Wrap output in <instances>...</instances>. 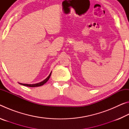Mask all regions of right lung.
I'll list each match as a JSON object with an SVG mask.
<instances>
[{"instance_id":"add662e5","label":"right lung","mask_w":129,"mask_h":129,"mask_svg":"<svg viewBox=\"0 0 129 129\" xmlns=\"http://www.w3.org/2000/svg\"><path fill=\"white\" fill-rule=\"evenodd\" d=\"M51 73L52 72H51V73L49 74V75L48 76V77L46 79H45L43 81H41L39 83H38V84H21V83H19V84L22 85H24L26 86H29V87H37V86H40L41 85H43L44 84H45L48 80L49 79L50 77H51Z\"/></svg>"}]
</instances>
